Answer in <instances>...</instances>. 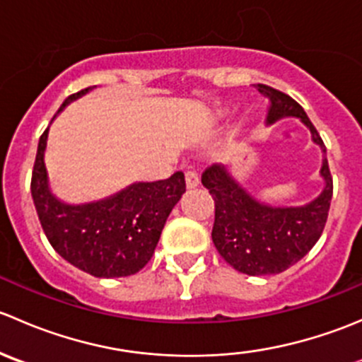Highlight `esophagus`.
Listing matches in <instances>:
<instances>
[{
  "mask_svg": "<svg viewBox=\"0 0 362 362\" xmlns=\"http://www.w3.org/2000/svg\"><path fill=\"white\" fill-rule=\"evenodd\" d=\"M185 184H187V189H194L199 185V175L196 173L194 170L185 171Z\"/></svg>",
  "mask_w": 362,
  "mask_h": 362,
  "instance_id": "1",
  "label": "esophagus"
}]
</instances>
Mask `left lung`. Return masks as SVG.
Returning a JSON list of instances; mask_svg holds the SVG:
<instances>
[{
	"mask_svg": "<svg viewBox=\"0 0 362 362\" xmlns=\"http://www.w3.org/2000/svg\"><path fill=\"white\" fill-rule=\"evenodd\" d=\"M255 89L269 100L266 122L298 117L312 133V141L322 151L320 177L324 189L303 206H272L261 203L222 164H214L202 182L215 202L211 240L226 262L252 276L276 275L301 261L320 238L333 198V178L326 159V147L301 105L291 96L257 83Z\"/></svg>",
	"mask_w": 362,
	"mask_h": 362,
	"instance_id": "obj_1",
	"label": "left lung"
}]
</instances>
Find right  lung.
Masks as SVG:
<instances>
[{"instance_id": "right-lung-1", "label": "right lung", "mask_w": 362, "mask_h": 362, "mask_svg": "<svg viewBox=\"0 0 362 362\" xmlns=\"http://www.w3.org/2000/svg\"><path fill=\"white\" fill-rule=\"evenodd\" d=\"M90 89L66 98L59 112ZM47 138L49 127L38 141L31 196L50 245L69 264L98 279L140 272L154 254L168 215L185 192L184 173L177 171L166 180L134 182L108 198L69 204L50 191Z\"/></svg>"}]
</instances>
